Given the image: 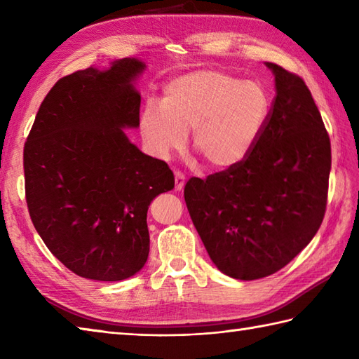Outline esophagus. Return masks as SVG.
<instances>
[{"mask_svg":"<svg viewBox=\"0 0 359 359\" xmlns=\"http://www.w3.org/2000/svg\"><path fill=\"white\" fill-rule=\"evenodd\" d=\"M174 184H175V189L180 191V189L185 185V174L180 171H175L174 172Z\"/></svg>","mask_w":359,"mask_h":359,"instance_id":"34e87169","label":"esophagus"}]
</instances>
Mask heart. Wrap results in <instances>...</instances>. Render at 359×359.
Returning a JSON list of instances; mask_svg holds the SVG:
<instances>
[{
  "label": "heart",
  "mask_w": 359,
  "mask_h": 359,
  "mask_svg": "<svg viewBox=\"0 0 359 359\" xmlns=\"http://www.w3.org/2000/svg\"><path fill=\"white\" fill-rule=\"evenodd\" d=\"M269 116L270 98L259 83L196 71L168 83L162 102L147 100L140 131L157 157L180 149L191 131V147L202 162L226 170L245 160Z\"/></svg>",
  "instance_id": "b5f03b06"
}]
</instances>
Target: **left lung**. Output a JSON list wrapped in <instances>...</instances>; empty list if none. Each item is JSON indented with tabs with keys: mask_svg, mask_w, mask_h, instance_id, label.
I'll return each mask as SVG.
<instances>
[{
	"mask_svg": "<svg viewBox=\"0 0 359 359\" xmlns=\"http://www.w3.org/2000/svg\"><path fill=\"white\" fill-rule=\"evenodd\" d=\"M276 97L264 131L239 165L191 177L185 202L211 261L226 276H270L309 245L323 224L330 139L299 75L266 63Z\"/></svg>",
	"mask_w": 359,
	"mask_h": 359,
	"instance_id": "8db88e82",
	"label": "left lung"
}]
</instances>
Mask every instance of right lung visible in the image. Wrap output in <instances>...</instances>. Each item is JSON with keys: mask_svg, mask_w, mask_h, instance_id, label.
Wrapping results in <instances>:
<instances>
[{"mask_svg": "<svg viewBox=\"0 0 359 359\" xmlns=\"http://www.w3.org/2000/svg\"><path fill=\"white\" fill-rule=\"evenodd\" d=\"M144 69L121 58L60 79L44 97L25 143V188L32 224L66 269L94 280L131 278L149 253L151 201L174 174L128 140L140 125L133 80Z\"/></svg>", "mask_w": 359, "mask_h": 359, "instance_id": "obj_1", "label": "right lung"}]
</instances>
